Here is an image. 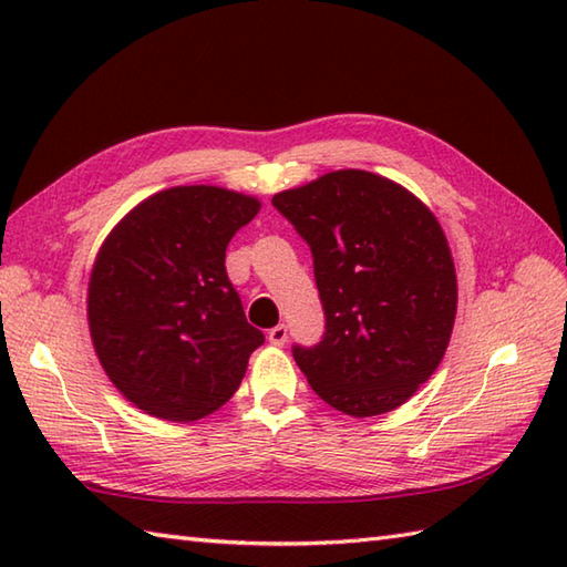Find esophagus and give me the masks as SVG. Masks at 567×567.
I'll return each instance as SVG.
<instances>
[{
	"label": "esophagus",
	"mask_w": 567,
	"mask_h": 567,
	"mask_svg": "<svg viewBox=\"0 0 567 567\" xmlns=\"http://www.w3.org/2000/svg\"><path fill=\"white\" fill-rule=\"evenodd\" d=\"M268 341L272 346H285L287 343V327H285V323H277V327H272L268 331Z\"/></svg>",
	"instance_id": "1"
}]
</instances>
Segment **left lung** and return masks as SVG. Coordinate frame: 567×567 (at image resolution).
I'll list each match as a JSON object with an SVG mask.
<instances>
[{"label":"left lung","mask_w":567,"mask_h":567,"mask_svg":"<svg viewBox=\"0 0 567 567\" xmlns=\"http://www.w3.org/2000/svg\"><path fill=\"white\" fill-rule=\"evenodd\" d=\"M315 258L327 317L317 346H292L311 390L351 416L392 412L449 348L457 285L449 240L412 192L336 171L272 197Z\"/></svg>","instance_id":"1"}]
</instances>
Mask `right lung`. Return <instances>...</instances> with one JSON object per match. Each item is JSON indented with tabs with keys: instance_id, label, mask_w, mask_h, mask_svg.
<instances>
[{
	"instance_id": "obj_1",
	"label": "right lung",
	"mask_w": 567,
	"mask_h": 567,
	"mask_svg": "<svg viewBox=\"0 0 567 567\" xmlns=\"http://www.w3.org/2000/svg\"><path fill=\"white\" fill-rule=\"evenodd\" d=\"M258 209L224 187H171L106 236L87 292L92 343L114 388L146 414L216 412L262 346L224 265L228 240Z\"/></svg>"
}]
</instances>
